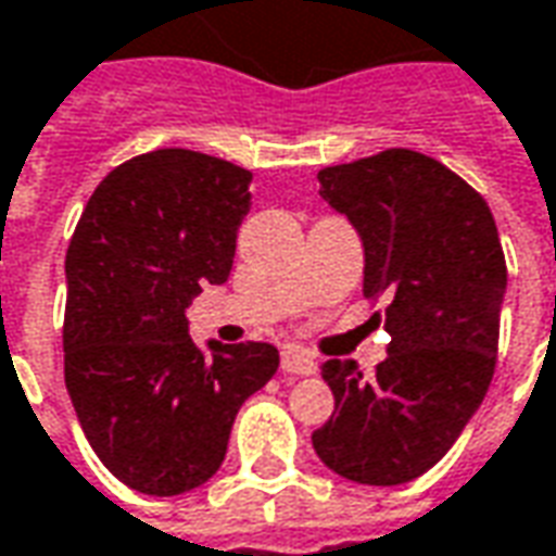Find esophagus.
<instances>
[{
  "mask_svg": "<svg viewBox=\"0 0 556 556\" xmlns=\"http://www.w3.org/2000/svg\"><path fill=\"white\" fill-rule=\"evenodd\" d=\"M279 365H282V371L286 374H304V377L319 371L316 358L309 356L304 346H286L282 356H279Z\"/></svg>",
  "mask_w": 556,
  "mask_h": 556,
  "instance_id": "1",
  "label": "esophagus"
}]
</instances>
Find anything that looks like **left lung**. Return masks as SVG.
Masks as SVG:
<instances>
[{"label": "left lung", "mask_w": 556, "mask_h": 556, "mask_svg": "<svg viewBox=\"0 0 556 556\" xmlns=\"http://www.w3.org/2000/svg\"><path fill=\"white\" fill-rule=\"evenodd\" d=\"M319 194L365 249V298L383 294L389 356L374 377L328 358L331 420L313 451L334 475L395 486L435 466L466 429L496 368L508 270L484 198L420 151L389 149L319 169Z\"/></svg>", "instance_id": "1"}]
</instances>
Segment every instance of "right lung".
Returning a JSON list of instances; mask_svg holds the SVG:
<instances>
[{
	"mask_svg": "<svg viewBox=\"0 0 556 556\" xmlns=\"http://www.w3.org/2000/svg\"><path fill=\"white\" fill-rule=\"evenodd\" d=\"M252 173L188 149L136 154L90 194L66 252V389L103 466L146 496L206 484L277 374L270 343L198 346L185 309L233 267Z\"/></svg>",
	"mask_w": 556,
	"mask_h": 556,
	"instance_id": "right-lung-1",
	"label": "right lung"
}]
</instances>
